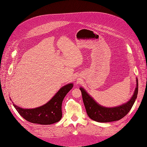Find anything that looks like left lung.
<instances>
[{
    "instance_id": "left-lung-1",
    "label": "left lung",
    "mask_w": 147,
    "mask_h": 147,
    "mask_svg": "<svg viewBox=\"0 0 147 147\" xmlns=\"http://www.w3.org/2000/svg\"><path fill=\"white\" fill-rule=\"evenodd\" d=\"M136 88L131 99L119 106L115 107H105L102 106L89 95L83 88H80L82 91L83 103L88 117L94 121L100 123H107L121 119L129 113L134 105L138 94V80L136 78Z\"/></svg>"
}]
</instances>
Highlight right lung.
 <instances>
[{"mask_svg":"<svg viewBox=\"0 0 147 147\" xmlns=\"http://www.w3.org/2000/svg\"><path fill=\"white\" fill-rule=\"evenodd\" d=\"M73 86V83H70L63 86L51 100L39 107L24 109L14 104L13 105L21 116L30 123L46 125L55 123L62 118L63 100Z\"/></svg>","mask_w":147,"mask_h":147,"instance_id":"right-lung-1","label":"right lung"}]
</instances>
